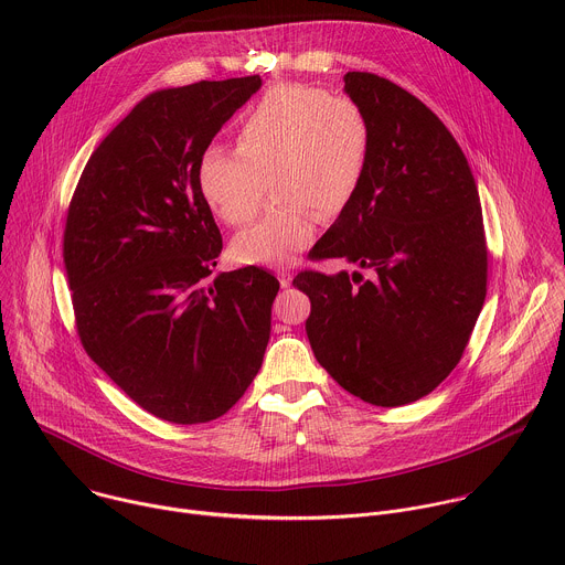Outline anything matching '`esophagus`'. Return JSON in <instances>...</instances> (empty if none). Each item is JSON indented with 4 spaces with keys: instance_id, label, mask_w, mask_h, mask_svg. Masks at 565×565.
<instances>
[{
    "instance_id": "obj_1",
    "label": "esophagus",
    "mask_w": 565,
    "mask_h": 565,
    "mask_svg": "<svg viewBox=\"0 0 565 565\" xmlns=\"http://www.w3.org/2000/svg\"><path fill=\"white\" fill-rule=\"evenodd\" d=\"M277 277H279V284H281V288H288V286L292 284V275H290V273H286V270H281Z\"/></svg>"
}]
</instances>
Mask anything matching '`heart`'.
<instances>
[{
    "label": "heart",
    "mask_w": 565,
    "mask_h": 565,
    "mask_svg": "<svg viewBox=\"0 0 565 565\" xmlns=\"http://www.w3.org/2000/svg\"><path fill=\"white\" fill-rule=\"evenodd\" d=\"M236 151L210 147L199 185L227 225L248 223L270 183L279 203L232 241V257L281 266L306 250L319 218L342 214L362 188L373 149L364 109L308 85L268 89L236 122Z\"/></svg>",
    "instance_id": "b5f03b06"
}]
</instances>
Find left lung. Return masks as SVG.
<instances>
[{
	"label": "left lung",
	"mask_w": 565,
	"mask_h": 565,
	"mask_svg": "<svg viewBox=\"0 0 565 565\" xmlns=\"http://www.w3.org/2000/svg\"><path fill=\"white\" fill-rule=\"evenodd\" d=\"M344 92L373 131L351 205L310 250L371 273L301 270L317 362L355 397L402 407L460 362L488 295V244L476 181L456 138L391 79L349 71Z\"/></svg>",
	"instance_id": "left-lung-1"
}]
</instances>
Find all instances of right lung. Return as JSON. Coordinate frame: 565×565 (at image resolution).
I'll return each mask as SVG.
<instances>
[{"mask_svg": "<svg viewBox=\"0 0 565 565\" xmlns=\"http://www.w3.org/2000/svg\"><path fill=\"white\" fill-rule=\"evenodd\" d=\"M259 75L153 92L92 153L64 227V270L87 355L151 416L230 412L262 369L279 281L212 277L223 241L199 185L218 129Z\"/></svg>", "mask_w": 565, "mask_h": 565, "instance_id": "right-lung-1", "label": "right lung"}]
</instances>
